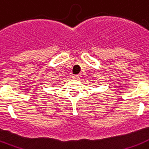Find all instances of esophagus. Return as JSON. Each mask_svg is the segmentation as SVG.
I'll return each instance as SVG.
<instances>
[{
	"instance_id": "1",
	"label": "esophagus",
	"mask_w": 149,
	"mask_h": 149,
	"mask_svg": "<svg viewBox=\"0 0 149 149\" xmlns=\"http://www.w3.org/2000/svg\"><path fill=\"white\" fill-rule=\"evenodd\" d=\"M72 78H73V79H79V75H73V76H72Z\"/></svg>"
}]
</instances>
